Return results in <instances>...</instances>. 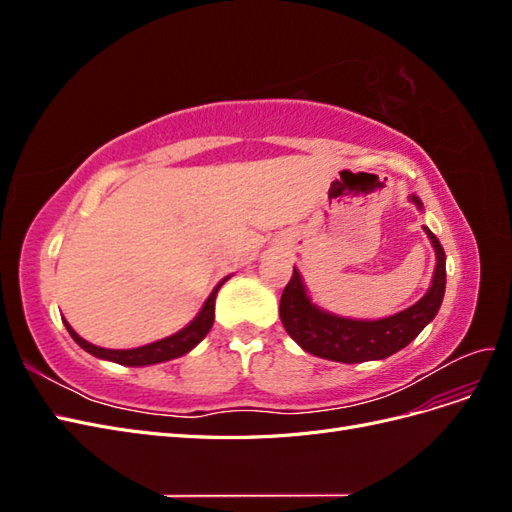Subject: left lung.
I'll return each instance as SVG.
<instances>
[{
  "label": "left lung",
  "mask_w": 512,
  "mask_h": 512,
  "mask_svg": "<svg viewBox=\"0 0 512 512\" xmlns=\"http://www.w3.org/2000/svg\"><path fill=\"white\" fill-rule=\"evenodd\" d=\"M410 203L423 211L421 198L408 196ZM433 252H436V269H433L431 286L404 312L380 320L344 318L318 307L307 294L303 277L294 267L288 286L282 292L280 318L288 335L305 352L337 363H363L382 361L386 356L406 348L427 324L436 318L446 290V256L438 237L425 226Z\"/></svg>",
  "instance_id": "obj_1"
}]
</instances>
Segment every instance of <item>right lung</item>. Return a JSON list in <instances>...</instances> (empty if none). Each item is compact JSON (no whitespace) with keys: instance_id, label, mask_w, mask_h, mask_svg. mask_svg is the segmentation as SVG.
Listing matches in <instances>:
<instances>
[{"instance_id":"obj_1","label":"right lung","mask_w":512,"mask_h":512,"mask_svg":"<svg viewBox=\"0 0 512 512\" xmlns=\"http://www.w3.org/2000/svg\"><path fill=\"white\" fill-rule=\"evenodd\" d=\"M230 280V275H226L224 280L213 288V292L207 297L205 305L200 307V312L196 314V318L185 324V327L173 335H168L164 339H158V342L147 344V346H138V348H130V350H108V348H100L85 342V339L76 333L68 320L64 318V324L68 333L72 335V339L79 344L85 352L98 356V359L104 361H113L119 365H128V367H145V365H156V363H164L170 359H177V356L188 354L192 348H196L200 342H203L205 335L209 333L213 318H215V297H218V290L222 288V284Z\"/></svg>"}]
</instances>
